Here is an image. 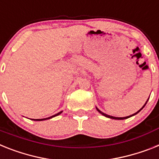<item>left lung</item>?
Masks as SVG:
<instances>
[{"label":"left lung","mask_w":159,"mask_h":159,"mask_svg":"<svg viewBox=\"0 0 159 159\" xmlns=\"http://www.w3.org/2000/svg\"><path fill=\"white\" fill-rule=\"evenodd\" d=\"M148 100H149V98H148ZM148 100H147V101H146V102H145V105H144V106L142 107H141V108L140 109L139 111H137V112H136V113H134V114L131 115V116H126V117H115V116H109V115H107V114H105V113L102 112V111H100L99 109H98V108H97V107H96V109H97V111H98V112H99V113H101V114H102V116H104L107 117V118H110V119H114V120H125V119H128V118H129V117L133 116H135V115H137V113L139 112V111H141L142 110V109H143V107H144L145 106V104H146V103H147Z\"/></svg>","instance_id":"1"}]
</instances>
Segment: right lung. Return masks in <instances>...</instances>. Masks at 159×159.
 I'll return each instance as SVG.
<instances>
[{
  "label": "right lung",
  "instance_id": "add662e5",
  "mask_svg": "<svg viewBox=\"0 0 159 159\" xmlns=\"http://www.w3.org/2000/svg\"><path fill=\"white\" fill-rule=\"evenodd\" d=\"M61 113H62V111H60L59 113H57V114L54 115V116H50L48 117V118H44V119H32L33 120H37V121H40V120H48V119H51V118H52V117H55V116H58V115H60Z\"/></svg>",
  "mask_w": 159,
  "mask_h": 159
}]
</instances>
